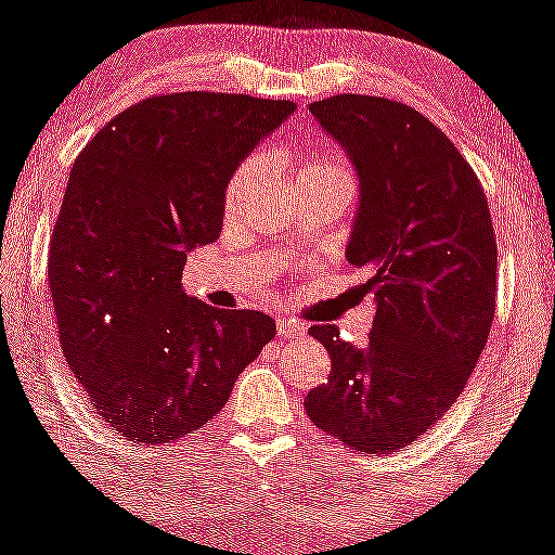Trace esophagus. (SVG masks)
I'll list each match as a JSON object with an SVG mask.
<instances>
[{
    "mask_svg": "<svg viewBox=\"0 0 555 555\" xmlns=\"http://www.w3.org/2000/svg\"><path fill=\"white\" fill-rule=\"evenodd\" d=\"M276 330H279V335H282V337H302V335H306V326H302L300 322H295V319H289V317H279L276 319Z\"/></svg>",
    "mask_w": 555,
    "mask_h": 555,
    "instance_id": "34e87169",
    "label": "esophagus"
}]
</instances>
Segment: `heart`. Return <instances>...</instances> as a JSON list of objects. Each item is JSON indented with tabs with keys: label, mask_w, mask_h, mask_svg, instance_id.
Segmentation results:
<instances>
[{
	"label": "heart",
	"mask_w": 555,
	"mask_h": 555,
	"mask_svg": "<svg viewBox=\"0 0 555 555\" xmlns=\"http://www.w3.org/2000/svg\"><path fill=\"white\" fill-rule=\"evenodd\" d=\"M260 165L262 162L258 156H249L244 159L236 170L231 172L229 183H225V194H223V209L225 218H233L238 215V209L244 207V202L249 199L253 194L255 183L260 178ZM295 183H330L337 185V189L346 191L348 196L353 194V172L348 167V162L337 154H311L306 159H300V165L295 167L293 172Z\"/></svg>",
	"instance_id": "1"
}]
</instances>
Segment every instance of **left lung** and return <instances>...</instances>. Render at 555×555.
I'll use <instances>...</instances> for the list:
<instances>
[{"instance_id": "8db88e82", "label": "left lung", "mask_w": 555, "mask_h": 555, "mask_svg": "<svg viewBox=\"0 0 555 555\" xmlns=\"http://www.w3.org/2000/svg\"><path fill=\"white\" fill-rule=\"evenodd\" d=\"M359 175L346 258L370 273L366 348L335 324L311 326L330 351V380L306 396L317 428L356 452L417 441L457 401L487 346L498 242L487 194L444 132L415 108L372 95L308 106Z\"/></svg>"}]
</instances>
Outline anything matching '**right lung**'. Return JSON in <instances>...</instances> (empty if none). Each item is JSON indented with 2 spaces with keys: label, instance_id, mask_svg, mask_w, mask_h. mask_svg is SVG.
Returning <instances> with one entry per match:
<instances>
[{
  "label": "right lung",
  "instance_id": "right-lung-1",
  "mask_svg": "<svg viewBox=\"0 0 555 555\" xmlns=\"http://www.w3.org/2000/svg\"><path fill=\"white\" fill-rule=\"evenodd\" d=\"M297 106L170 92L121 111L77 156L47 258L57 337L98 415L172 444L229 401L276 324L183 293L185 255L223 229L238 162Z\"/></svg>",
  "mask_w": 555,
  "mask_h": 555
}]
</instances>
